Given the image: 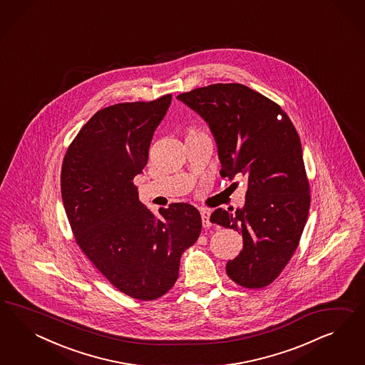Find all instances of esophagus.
<instances>
[{
  "mask_svg": "<svg viewBox=\"0 0 365 365\" xmlns=\"http://www.w3.org/2000/svg\"><path fill=\"white\" fill-rule=\"evenodd\" d=\"M210 210H207V209H202V210H200V217H202V225H203V227H210Z\"/></svg>",
  "mask_w": 365,
  "mask_h": 365,
  "instance_id": "obj_1",
  "label": "esophagus"
}]
</instances>
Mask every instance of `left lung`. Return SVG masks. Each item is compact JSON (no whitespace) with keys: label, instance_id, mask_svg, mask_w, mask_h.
Here are the masks:
<instances>
[{"label":"left lung","instance_id":"8db88e82","mask_svg":"<svg viewBox=\"0 0 365 365\" xmlns=\"http://www.w3.org/2000/svg\"><path fill=\"white\" fill-rule=\"evenodd\" d=\"M177 99L209 123L222 177L247 178L243 209H217L210 217L242 232V252L226 273L243 287H267L294 255L308 220L309 180L299 133L277 103L242 84H211Z\"/></svg>","mask_w":365,"mask_h":365}]
</instances>
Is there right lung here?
<instances>
[{
    "label": "right lung",
    "mask_w": 365,
    "mask_h": 365,
    "mask_svg": "<svg viewBox=\"0 0 365 365\" xmlns=\"http://www.w3.org/2000/svg\"><path fill=\"white\" fill-rule=\"evenodd\" d=\"M171 98L98 110L69 144L61 167V197L78 247L113 287L142 301L174 287L180 257L202 230L194 206L171 203L158 217L139 202L133 185Z\"/></svg>",
    "instance_id": "1"
}]
</instances>
